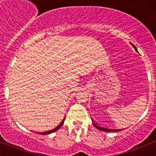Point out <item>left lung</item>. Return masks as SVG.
<instances>
[{
	"mask_svg": "<svg viewBox=\"0 0 156 156\" xmlns=\"http://www.w3.org/2000/svg\"><path fill=\"white\" fill-rule=\"evenodd\" d=\"M133 45V44H132ZM133 48H134V49H135V50H136V51H137V50H136V47L134 46V45H133ZM93 125H94V127H97V129H99V130H103V131H108V132H110V131H114V132H117V131H119V129H113V128H108V127H102V126H100V125H97V124H96V123H94V122H93Z\"/></svg>",
	"mask_w": 156,
	"mask_h": 156,
	"instance_id": "obj_1",
	"label": "left lung"
}]
</instances>
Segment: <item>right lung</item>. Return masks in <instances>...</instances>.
<instances>
[{
  "mask_svg": "<svg viewBox=\"0 0 156 156\" xmlns=\"http://www.w3.org/2000/svg\"><path fill=\"white\" fill-rule=\"evenodd\" d=\"M64 120H65V119H64L63 120H62V122H61V123L59 124V125H58L57 127H55V128L52 129V130H48V131H44V132H40V133H39V134L45 135V134H49V133H53V132L56 131V130H59V128H60V127L62 126V124L64 123Z\"/></svg>",
  "mask_w": 156,
  "mask_h": 156,
  "instance_id": "add662e5",
  "label": "right lung"
}]
</instances>
